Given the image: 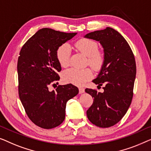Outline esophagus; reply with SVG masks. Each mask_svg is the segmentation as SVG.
I'll use <instances>...</instances> for the list:
<instances>
[{"label":"esophagus","mask_w":151,"mask_h":151,"mask_svg":"<svg viewBox=\"0 0 151 151\" xmlns=\"http://www.w3.org/2000/svg\"><path fill=\"white\" fill-rule=\"evenodd\" d=\"M78 91H79V94H82L85 92V89L83 88H78Z\"/></svg>","instance_id":"34e87169"}]
</instances>
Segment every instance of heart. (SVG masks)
Here are the masks:
<instances>
[{
    "label": "heart",
    "instance_id": "1",
    "mask_svg": "<svg viewBox=\"0 0 151 151\" xmlns=\"http://www.w3.org/2000/svg\"><path fill=\"white\" fill-rule=\"evenodd\" d=\"M78 51L88 57L87 63L96 70H99L105 62V56L101 51L98 50V44L94 40L88 38H81L75 44ZM57 61L61 66H68L70 57V48L68 44H63L57 50ZM92 77V72L90 68L78 69L71 68L63 73L62 78L65 83H72L77 86H82Z\"/></svg>",
    "mask_w": 151,
    "mask_h": 151
}]
</instances>
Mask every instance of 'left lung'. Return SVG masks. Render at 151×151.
<instances>
[{
  "label": "left lung",
  "mask_w": 151,
  "mask_h": 151,
  "mask_svg": "<svg viewBox=\"0 0 151 151\" xmlns=\"http://www.w3.org/2000/svg\"><path fill=\"white\" fill-rule=\"evenodd\" d=\"M85 37L99 41L104 48L105 62L93 83L104 92L86 89L94 98L87 116L92 124L102 128L114 126L123 118L131 103L136 75L134 55L126 40L114 29L89 33Z\"/></svg>",
  "instance_id": "1"
}]
</instances>
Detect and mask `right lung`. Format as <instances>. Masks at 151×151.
I'll return each mask as SVG.
<instances>
[{"instance_id":"right-lung-1","label":"right lung","mask_w":151,"mask_h":151,"mask_svg":"<svg viewBox=\"0 0 151 151\" xmlns=\"http://www.w3.org/2000/svg\"><path fill=\"white\" fill-rule=\"evenodd\" d=\"M76 35L44 28L20 50L17 65L19 97L29 119L41 128L49 129L61 124L65 119L66 103L78 93V88L70 83L58 86L55 91L48 89L60 78L57 50Z\"/></svg>"}]
</instances>
